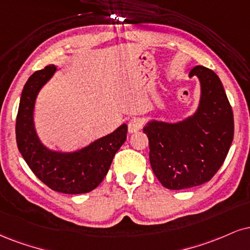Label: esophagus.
Returning <instances> with one entry per match:
<instances>
[{
	"mask_svg": "<svg viewBox=\"0 0 250 250\" xmlns=\"http://www.w3.org/2000/svg\"><path fill=\"white\" fill-rule=\"evenodd\" d=\"M143 123L141 121L140 119H137V117H134V119L129 120L128 122V131L130 134L133 133H137L138 130H140L141 128H142Z\"/></svg>",
	"mask_w": 250,
	"mask_h": 250,
	"instance_id": "1",
	"label": "esophagus"
}]
</instances>
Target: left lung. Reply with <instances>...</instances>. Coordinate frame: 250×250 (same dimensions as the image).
<instances>
[{
  "label": "left lung",
  "mask_w": 250,
  "mask_h": 250,
  "mask_svg": "<svg viewBox=\"0 0 250 250\" xmlns=\"http://www.w3.org/2000/svg\"><path fill=\"white\" fill-rule=\"evenodd\" d=\"M188 76L200 81V101L193 115L174 123L152 120L143 128L152 171L169 190L211 180L233 142V110L219 77L204 66H195Z\"/></svg>",
  "instance_id": "1"
}]
</instances>
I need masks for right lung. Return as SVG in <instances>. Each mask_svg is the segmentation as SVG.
Here are the masks:
<instances>
[{"mask_svg":"<svg viewBox=\"0 0 250 250\" xmlns=\"http://www.w3.org/2000/svg\"><path fill=\"white\" fill-rule=\"evenodd\" d=\"M55 65L35 72L24 85L16 119L17 146L37 178L51 190L67 194L87 193L104 180L117 150L127 138L128 127L120 125L112 134L98 138L72 152L51 150L36 133L35 102L39 91L56 73Z\"/></svg>","mask_w":250,"mask_h":250,"instance_id":"add662e5","label":"right lung"}]
</instances>
